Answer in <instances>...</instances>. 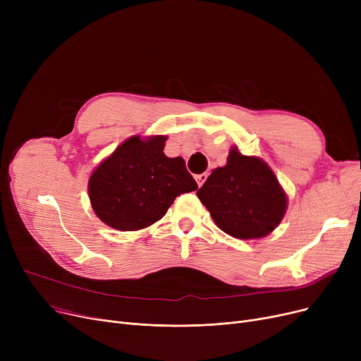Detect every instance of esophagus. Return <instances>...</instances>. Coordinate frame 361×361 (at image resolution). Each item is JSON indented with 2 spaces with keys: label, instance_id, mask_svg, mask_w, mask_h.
<instances>
[{
  "label": "esophagus",
  "instance_id": "34e87169",
  "mask_svg": "<svg viewBox=\"0 0 361 361\" xmlns=\"http://www.w3.org/2000/svg\"><path fill=\"white\" fill-rule=\"evenodd\" d=\"M206 178H207V174H199V176H196V181H197L199 187H202V184L206 181Z\"/></svg>",
  "mask_w": 361,
  "mask_h": 361
}]
</instances>
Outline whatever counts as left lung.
<instances>
[{"label":"left lung","instance_id":"8db88e82","mask_svg":"<svg viewBox=\"0 0 361 361\" xmlns=\"http://www.w3.org/2000/svg\"><path fill=\"white\" fill-rule=\"evenodd\" d=\"M196 195L219 228L241 240L268 235L287 211V195L269 165L241 155L235 146Z\"/></svg>","mask_w":361,"mask_h":361}]
</instances>
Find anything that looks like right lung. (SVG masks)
Masks as SVG:
<instances>
[{"label":"right lung","mask_w":361,"mask_h":361,"mask_svg":"<svg viewBox=\"0 0 361 361\" xmlns=\"http://www.w3.org/2000/svg\"><path fill=\"white\" fill-rule=\"evenodd\" d=\"M166 136H133L102 161L89 178V199L98 218L120 231L159 221L176 197L197 183L183 158L164 154Z\"/></svg>","instance_id":"1"}]
</instances>
